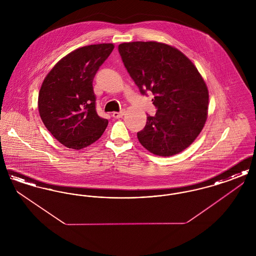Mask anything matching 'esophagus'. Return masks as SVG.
Here are the masks:
<instances>
[{
    "mask_svg": "<svg viewBox=\"0 0 256 256\" xmlns=\"http://www.w3.org/2000/svg\"><path fill=\"white\" fill-rule=\"evenodd\" d=\"M124 115V111H121V112H113V113H112V117L115 118V119L122 118Z\"/></svg>",
    "mask_w": 256,
    "mask_h": 256,
    "instance_id": "obj_1",
    "label": "esophagus"
}]
</instances>
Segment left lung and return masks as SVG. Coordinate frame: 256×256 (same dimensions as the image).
<instances>
[{"instance_id": "8db88e82", "label": "left lung", "mask_w": 256, "mask_h": 256, "mask_svg": "<svg viewBox=\"0 0 256 256\" xmlns=\"http://www.w3.org/2000/svg\"><path fill=\"white\" fill-rule=\"evenodd\" d=\"M118 48L135 84L142 94L154 95L152 100L158 108L137 134L140 144L159 156L182 152L206 122L209 93L204 78L183 52L168 44L135 41Z\"/></svg>"}]
</instances>
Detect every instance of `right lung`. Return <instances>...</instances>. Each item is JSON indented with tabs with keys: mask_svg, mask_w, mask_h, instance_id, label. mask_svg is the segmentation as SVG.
I'll list each match as a JSON object with an SVG mask.
<instances>
[{
	"mask_svg": "<svg viewBox=\"0 0 256 256\" xmlns=\"http://www.w3.org/2000/svg\"><path fill=\"white\" fill-rule=\"evenodd\" d=\"M113 49L114 44L102 43L74 50L44 78L38 95L39 115L63 146L82 150L106 130L108 121L98 115L92 82Z\"/></svg>",
	"mask_w": 256,
	"mask_h": 256,
	"instance_id": "right-lung-1",
	"label": "right lung"
}]
</instances>
